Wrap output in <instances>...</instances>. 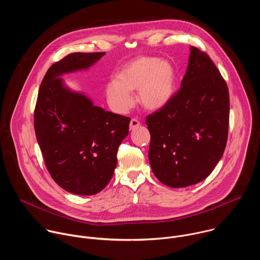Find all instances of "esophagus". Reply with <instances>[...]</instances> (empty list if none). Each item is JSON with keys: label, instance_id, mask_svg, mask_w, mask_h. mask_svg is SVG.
<instances>
[{"label": "esophagus", "instance_id": "1", "mask_svg": "<svg viewBox=\"0 0 260 260\" xmlns=\"http://www.w3.org/2000/svg\"><path fill=\"white\" fill-rule=\"evenodd\" d=\"M140 124H141V122H140L138 119L133 118V119L131 120V123H129V129H131V131H132V129H135V128L139 127Z\"/></svg>", "mask_w": 260, "mask_h": 260}]
</instances>
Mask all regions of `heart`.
<instances>
[{
  "mask_svg": "<svg viewBox=\"0 0 260 260\" xmlns=\"http://www.w3.org/2000/svg\"><path fill=\"white\" fill-rule=\"evenodd\" d=\"M176 72L172 63L155 56H142L124 66L117 80L106 86L107 101L115 112L124 114L135 104L133 91H138L140 104L147 110H159L173 98Z\"/></svg>",
  "mask_w": 260,
  "mask_h": 260,
  "instance_id": "obj_1",
  "label": "heart"
}]
</instances>
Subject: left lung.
<instances>
[{
	"mask_svg": "<svg viewBox=\"0 0 260 260\" xmlns=\"http://www.w3.org/2000/svg\"><path fill=\"white\" fill-rule=\"evenodd\" d=\"M151 135L149 161L155 177L172 188L205 180L223 155L230 124L225 80L210 56L190 47L180 89L146 117Z\"/></svg>",
	"mask_w": 260,
	"mask_h": 260,
	"instance_id": "8db88e82",
	"label": "left lung"
}]
</instances>
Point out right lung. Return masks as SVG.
<instances>
[{
	"label": "right lung",
	"mask_w": 260,
	"mask_h": 260,
	"mask_svg": "<svg viewBox=\"0 0 260 260\" xmlns=\"http://www.w3.org/2000/svg\"><path fill=\"white\" fill-rule=\"evenodd\" d=\"M104 55L74 52L54 62L35 108V133L45 166L57 185L78 196H92L107 186L131 118L94 106L83 93L64 86L60 76L88 69Z\"/></svg>",
	"instance_id": "right-lung-1"
}]
</instances>
